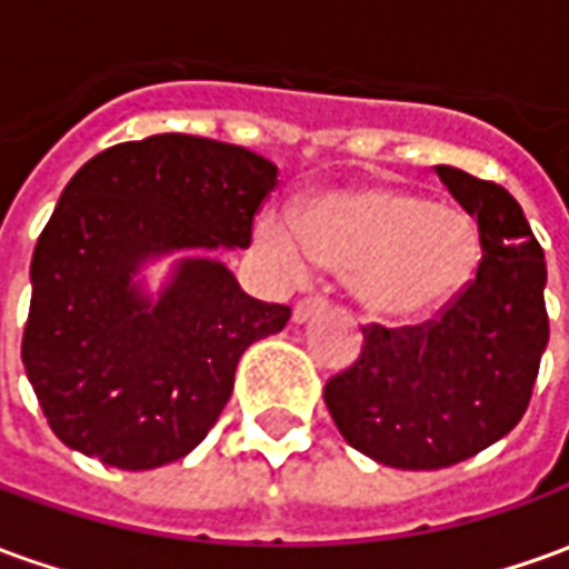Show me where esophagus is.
<instances>
[{
    "instance_id": "1",
    "label": "esophagus",
    "mask_w": 569,
    "mask_h": 569,
    "mask_svg": "<svg viewBox=\"0 0 569 569\" xmlns=\"http://www.w3.org/2000/svg\"><path fill=\"white\" fill-rule=\"evenodd\" d=\"M326 305H329V301H326V298H322V296L301 298V301H298V305H296V310H292V320H296V322H308L310 317H313V313H320V310L326 308Z\"/></svg>"
}]
</instances>
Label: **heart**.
<instances>
[{
	"label": "heart",
	"mask_w": 569,
	"mask_h": 569,
	"mask_svg": "<svg viewBox=\"0 0 569 569\" xmlns=\"http://www.w3.org/2000/svg\"><path fill=\"white\" fill-rule=\"evenodd\" d=\"M256 249L286 283H305L317 264L353 273V292L375 317L411 320L466 283L476 231L420 194L378 186L326 194L301 222L264 212Z\"/></svg>",
	"instance_id": "b5f03b06"
}]
</instances>
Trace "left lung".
<instances>
[{"instance_id": "1", "label": "left lung", "mask_w": 569, "mask_h": 569, "mask_svg": "<svg viewBox=\"0 0 569 569\" xmlns=\"http://www.w3.org/2000/svg\"><path fill=\"white\" fill-rule=\"evenodd\" d=\"M478 228L476 277L420 326H362V350L326 383V408L357 451L393 469H445L525 418L549 345L546 259L497 182L436 167Z\"/></svg>"}]
</instances>
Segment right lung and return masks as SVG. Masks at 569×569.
<instances>
[{"instance_id": "right-lung-1", "label": "right lung", "mask_w": 569, "mask_h": 569, "mask_svg": "<svg viewBox=\"0 0 569 569\" xmlns=\"http://www.w3.org/2000/svg\"><path fill=\"white\" fill-rule=\"evenodd\" d=\"M273 186L261 154L188 133L118 142L69 179L32 252L20 345L63 445L140 472L203 441L237 359L292 310L247 296L216 259L179 261L158 301L133 273L170 249H247Z\"/></svg>"}]
</instances>
